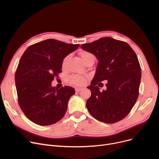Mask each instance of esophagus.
<instances>
[{"instance_id": "esophagus-1", "label": "esophagus", "mask_w": 159, "mask_h": 159, "mask_svg": "<svg viewBox=\"0 0 159 159\" xmlns=\"http://www.w3.org/2000/svg\"><path fill=\"white\" fill-rule=\"evenodd\" d=\"M81 90H82V89H81V88H76V89H75V92H76V93H79V92H80Z\"/></svg>"}]
</instances>
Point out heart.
Listing matches in <instances>:
<instances>
[{
  "label": "heart",
  "mask_w": 159,
  "mask_h": 159,
  "mask_svg": "<svg viewBox=\"0 0 159 159\" xmlns=\"http://www.w3.org/2000/svg\"><path fill=\"white\" fill-rule=\"evenodd\" d=\"M70 56H66L63 60L62 61V66L65 67V65H66V63L68 61V60L69 59ZM80 57L81 59L83 60V61L85 64L88 60L93 57V55L91 54V53L88 52H81L80 53ZM85 81V77L84 76H81V75H71L70 76L66 78V82L69 84V85H74V86H80L84 84Z\"/></svg>",
  "instance_id": "b5f03b06"
}]
</instances>
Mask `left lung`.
<instances>
[{"label": "left lung", "mask_w": 159, "mask_h": 159, "mask_svg": "<svg viewBox=\"0 0 159 159\" xmlns=\"http://www.w3.org/2000/svg\"><path fill=\"white\" fill-rule=\"evenodd\" d=\"M81 48L99 61L94 77L87 87L91 91L86 103L89 112L106 124L124 119L139 93L141 68L135 52L127 43L107 37L82 44ZM104 80H108L107 89L100 92L97 85Z\"/></svg>", "instance_id": "1"}]
</instances>
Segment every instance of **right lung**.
Wrapping results in <instances>:
<instances>
[{
	"mask_svg": "<svg viewBox=\"0 0 159 159\" xmlns=\"http://www.w3.org/2000/svg\"><path fill=\"white\" fill-rule=\"evenodd\" d=\"M78 44L49 39L30 46L22 56L15 75L19 106L25 116L40 125L54 124L63 118L74 88L53 87L61 72L63 59Z\"/></svg>",
	"mask_w": 159,
	"mask_h": 159,
	"instance_id": "right-lung-1",
	"label": "right lung"
}]
</instances>
